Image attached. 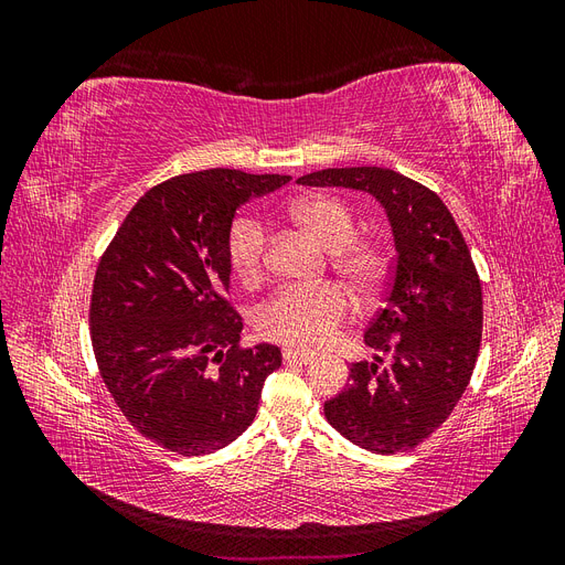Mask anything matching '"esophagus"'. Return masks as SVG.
Wrapping results in <instances>:
<instances>
[{"instance_id": "34e87169", "label": "esophagus", "mask_w": 565, "mask_h": 565, "mask_svg": "<svg viewBox=\"0 0 565 565\" xmlns=\"http://www.w3.org/2000/svg\"><path fill=\"white\" fill-rule=\"evenodd\" d=\"M282 361L289 363V365H309V363H313V355L295 351V349H285L282 351Z\"/></svg>"}]
</instances>
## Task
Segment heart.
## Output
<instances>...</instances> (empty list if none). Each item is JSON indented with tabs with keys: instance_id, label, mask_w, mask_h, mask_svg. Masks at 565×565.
<instances>
[{
	"instance_id": "obj_1",
	"label": "heart",
	"mask_w": 565,
	"mask_h": 565,
	"mask_svg": "<svg viewBox=\"0 0 565 565\" xmlns=\"http://www.w3.org/2000/svg\"><path fill=\"white\" fill-rule=\"evenodd\" d=\"M287 218L330 247V264L355 295L372 297L386 276L384 249L355 233V216L344 200L313 193L289 202ZM270 233L256 214L237 216L226 235V254L235 276L245 285L264 278ZM351 316L349 295L334 282L316 287H285L256 311L262 337L289 349L316 351L328 347Z\"/></svg>"
}]
</instances>
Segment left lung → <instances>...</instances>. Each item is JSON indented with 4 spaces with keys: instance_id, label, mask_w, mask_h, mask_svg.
Here are the masks:
<instances>
[{
    "instance_id": "8db88e82",
    "label": "left lung",
    "mask_w": 565,
    "mask_h": 565,
    "mask_svg": "<svg viewBox=\"0 0 565 565\" xmlns=\"http://www.w3.org/2000/svg\"><path fill=\"white\" fill-rule=\"evenodd\" d=\"M382 202L396 256L365 344L391 365L353 363L349 388L324 403L334 429L377 455L415 450L450 417L469 386L483 332V292L450 210L429 188L384 167H341L297 179Z\"/></svg>"
}]
</instances>
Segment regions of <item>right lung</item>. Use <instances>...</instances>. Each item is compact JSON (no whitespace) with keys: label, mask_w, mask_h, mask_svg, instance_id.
Instances as JSON below:
<instances>
[{"label":"right lung","mask_w":565,"mask_h":565,"mask_svg":"<svg viewBox=\"0 0 565 565\" xmlns=\"http://www.w3.org/2000/svg\"><path fill=\"white\" fill-rule=\"evenodd\" d=\"M287 181L224 167L167 179L100 256L89 306L98 372L134 429L169 452L226 448L282 363L273 344L241 347L226 235L241 204Z\"/></svg>","instance_id":"right-lung-1"}]
</instances>
